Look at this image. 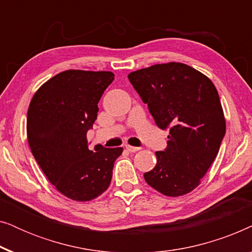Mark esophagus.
<instances>
[{
	"label": "esophagus",
	"instance_id": "obj_1",
	"mask_svg": "<svg viewBox=\"0 0 252 252\" xmlns=\"http://www.w3.org/2000/svg\"><path fill=\"white\" fill-rule=\"evenodd\" d=\"M126 150L128 153H136V151L140 150L139 147H133V146H126Z\"/></svg>",
	"mask_w": 252,
	"mask_h": 252
}]
</instances>
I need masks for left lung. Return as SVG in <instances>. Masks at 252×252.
Masks as SVG:
<instances>
[{
    "label": "left lung",
    "mask_w": 252,
    "mask_h": 252,
    "mask_svg": "<svg viewBox=\"0 0 252 252\" xmlns=\"http://www.w3.org/2000/svg\"><path fill=\"white\" fill-rule=\"evenodd\" d=\"M130 84L160 129H170L167 147L144 173L147 184L170 197L188 194L218 155L226 120L213 82L182 63L156 64L128 74Z\"/></svg>",
    "instance_id": "left-lung-1"
}]
</instances>
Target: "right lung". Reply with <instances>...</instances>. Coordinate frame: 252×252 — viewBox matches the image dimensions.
Masks as SVG:
<instances>
[{
  "mask_svg": "<svg viewBox=\"0 0 252 252\" xmlns=\"http://www.w3.org/2000/svg\"><path fill=\"white\" fill-rule=\"evenodd\" d=\"M115 79L109 71L67 70L41 86L27 111V140L34 158L61 194L92 201L110 186L123 148L88 149L87 132L97 103Z\"/></svg>",
  "mask_w": 252,
  "mask_h": 252,
  "instance_id": "1",
  "label": "right lung"
}]
</instances>
